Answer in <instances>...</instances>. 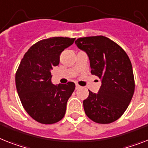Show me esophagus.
<instances>
[{"mask_svg": "<svg viewBox=\"0 0 148 148\" xmlns=\"http://www.w3.org/2000/svg\"><path fill=\"white\" fill-rule=\"evenodd\" d=\"M81 88V86L79 84H75V89H79Z\"/></svg>", "mask_w": 148, "mask_h": 148, "instance_id": "1", "label": "esophagus"}]
</instances>
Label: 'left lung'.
Segmentation results:
<instances>
[{"instance_id": "1", "label": "left lung", "mask_w": 148, "mask_h": 148, "mask_svg": "<svg viewBox=\"0 0 148 148\" xmlns=\"http://www.w3.org/2000/svg\"><path fill=\"white\" fill-rule=\"evenodd\" d=\"M75 43L87 53L91 73L102 83L97 94L88 90L83 101L85 114L95 123H113L125 113L135 91L129 57L118 44L102 35L79 38Z\"/></svg>"}]
</instances>
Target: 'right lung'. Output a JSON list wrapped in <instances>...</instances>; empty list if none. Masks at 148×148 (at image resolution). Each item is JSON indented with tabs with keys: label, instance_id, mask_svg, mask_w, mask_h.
Masks as SVG:
<instances>
[{
	"label": "right lung",
	"instance_id": "right-lung-1",
	"mask_svg": "<svg viewBox=\"0 0 148 148\" xmlns=\"http://www.w3.org/2000/svg\"><path fill=\"white\" fill-rule=\"evenodd\" d=\"M75 38L53 37L33 45L22 59L16 73V86L23 107L41 124H53L63 119L66 103L75 90L73 82L53 85L51 70L60 63V55Z\"/></svg>",
	"mask_w": 148,
	"mask_h": 148
}]
</instances>
